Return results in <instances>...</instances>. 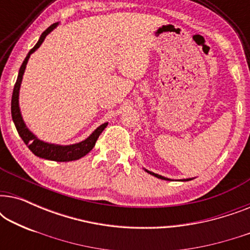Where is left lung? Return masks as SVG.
Returning a JSON list of instances; mask_svg holds the SVG:
<instances>
[{
    "label": "left lung",
    "instance_id": "1",
    "mask_svg": "<svg viewBox=\"0 0 250 250\" xmlns=\"http://www.w3.org/2000/svg\"><path fill=\"white\" fill-rule=\"evenodd\" d=\"M146 173H149V174H151V175H153V176L158 177V179H162V180H168V181H169V179H167V177H164V176H162V175H158V174L150 172V170H146ZM189 180H191V179H187V180H182V181H189Z\"/></svg>",
    "mask_w": 250,
    "mask_h": 250
}]
</instances>
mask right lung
I'll use <instances>...</instances> for the list:
<instances>
[{
	"label": "right lung",
	"mask_w": 250,
	"mask_h": 250,
	"mask_svg": "<svg viewBox=\"0 0 250 250\" xmlns=\"http://www.w3.org/2000/svg\"><path fill=\"white\" fill-rule=\"evenodd\" d=\"M57 26H58V22L53 23V25H51L49 28L44 30L42 35L40 37L39 42H37L36 45L29 51L28 54H27V57L25 58V60H23L21 67H20L19 69L18 78H17L15 87H13V93H12V99H11V116L20 138L22 139V141L25 142V145L28 146L29 150L34 153V155L40 157V158L54 160V162H71V160H77L82 158V157L87 155V153L93 149L99 135L101 134L102 131H104L105 127H107L108 123H104V124L99 126V127L95 129V131L92 133L87 139H85L84 141H82L80 143H75V145H70V146L52 145V143L41 141V140L37 139L36 136L34 135L28 128H27L25 122H23V119L21 117V112H20V108H19L20 85H21L23 73H25L26 64L28 62L30 54L35 52V51L39 49L41 44L43 43V41L45 40L46 35H49V34L52 32Z\"/></svg>",
	"instance_id": "obj_1"
}]
</instances>
